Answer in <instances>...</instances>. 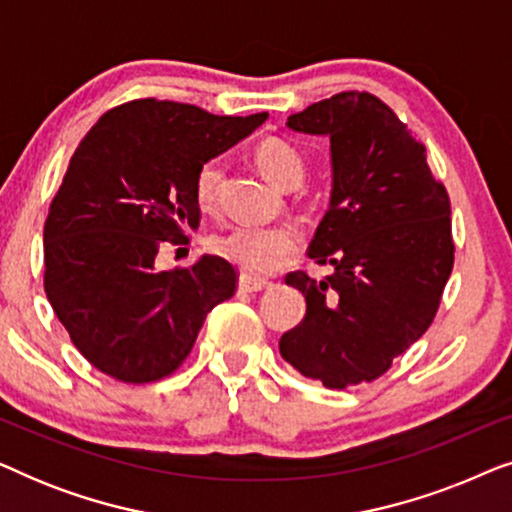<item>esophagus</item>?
Masks as SVG:
<instances>
[{"instance_id": "34e87169", "label": "esophagus", "mask_w": 512, "mask_h": 512, "mask_svg": "<svg viewBox=\"0 0 512 512\" xmlns=\"http://www.w3.org/2000/svg\"><path fill=\"white\" fill-rule=\"evenodd\" d=\"M240 291L242 293H258V291H265L270 286V282L268 279H263V277H251V275H242L240 277Z\"/></svg>"}]
</instances>
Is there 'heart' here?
<instances>
[{
	"instance_id": "heart-1",
	"label": "heart",
	"mask_w": 512,
	"mask_h": 512,
	"mask_svg": "<svg viewBox=\"0 0 512 512\" xmlns=\"http://www.w3.org/2000/svg\"><path fill=\"white\" fill-rule=\"evenodd\" d=\"M256 167L279 188H296L303 184L305 163L300 153L282 139H263L254 149ZM223 163L207 158L195 172L193 193L202 209H214L219 200ZM303 237L291 226H237L216 240V249L228 261L247 272H275L298 254Z\"/></svg>"
}]
</instances>
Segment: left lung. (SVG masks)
<instances>
[{"label":"left lung","mask_w":512,"mask_h":512,"mask_svg":"<svg viewBox=\"0 0 512 512\" xmlns=\"http://www.w3.org/2000/svg\"><path fill=\"white\" fill-rule=\"evenodd\" d=\"M286 125L331 137V207L307 256L333 275H286L307 312L279 352L328 389L373 382L436 317L454 265L450 195L424 144L366 90L310 104Z\"/></svg>","instance_id":"8db88e82"}]
</instances>
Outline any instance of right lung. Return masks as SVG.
I'll return each mask as SVG.
<instances>
[{"instance_id": "1", "label": "right lung", "mask_w": 512, "mask_h": 512, "mask_svg": "<svg viewBox=\"0 0 512 512\" xmlns=\"http://www.w3.org/2000/svg\"><path fill=\"white\" fill-rule=\"evenodd\" d=\"M268 114L214 116L195 104L125 102L69 160L44 226V289L90 366L125 384L172 375L237 272L221 256L158 270L163 242L198 228L200 163L251 135Z\"/></svg>"}]
</instances>
